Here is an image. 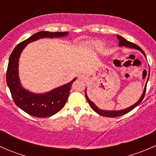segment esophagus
I'll return each mask as SVG.
<instances>
[{
	"label": "esophagus",
	"instance_id": "obj_1",
	"mask_svg": "<svg viewBox=\"0 0 156 156\" xmlns=\"http://www.w3.org/2000/svg\"><path fill=\"white\" fill-rule=\"evenodd\" d=\"M78 78H80V79H84V78H86V76L84 74H79V75H78Z\"/></svg>",
	"mask_w": 156,
	"mask_h": 156
}]
</instances>
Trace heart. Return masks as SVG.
<instances>
[{
	"instance_id": "obj_1",
	"label": "heart",
	"mask_w": 156,
	"mask_h": 156,
	"mask_svg": "<svg viewBox=\"0 0 156 156\" xmlns=\"http://www.w3.org/2000/svg\"><path fill=\"white\" fill-rule=\"evenodd\" d=\"M93 44H94V48H95L96 50H99V51H101V50H103V49L105 48L104 43H103L102 41H96L94 42Z\"/></svg>"
}]
</instances>
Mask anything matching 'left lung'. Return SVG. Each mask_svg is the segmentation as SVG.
Returning a JSON list of instances; mask_svg holds the SVG:
<instances>
[{
	"label": "left lung",
	"instance_id": "obj_1",
	"mask_svg": "<svg viewBox=\"0 0 156 156\" xmlns=\"http://www.w3.org/2000/svg\"><path fill=\"white\" fill-rule=\"evenodd\" d=\"M117 37H118V39H119V46H120V47H126V48H134V49H136V50H140V51L141 53H142L145 56V57L146 58L145 53H144V50H143L142 49L140 48L139 46H137L136 44H133V43H131V42H130V41H127L126 39H125L124 37H121V36H119V35H117ZM149 73H150V70H149V77H148V79H147V81H146V82H148V80H149ZM146 84H146V86H145V88H144V93H143L142 96L140 97V100H138V101L136 102L135 104H133V106H130V107H128L127 108H125V109L116 110V111H108V110L100 109V108H99L97 106H96L95 103H94V102H92L90 100L89 98H88L87 94H86V90H85V97H86V99H87L88 103H89V105L90 106V107L93 108V110H94V111H95L96 112L98 113L99 115H102V116H105V117H109V118L119 117V116H122V115H123L127 114V112H129L131 111L132 109H133V108L136 107V106H137L138 105H139L140 103L142 102V100H144V97H145V93H146ZM86 90H87V89H86Z\"/></svg>",
	"mask_w": 156,
	"mask_h": 156
}]
</instances>
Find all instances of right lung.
<instances>
[{"label":"right lung","mask_w":156,"mask_h":156,"mask_svg":"<svg viewBox=\"0 0 156 156\" xmlns=\"http://www.w3.org/2000/svg\"><path fill=\"white\" fill-rule=\"evenodd\" d=\"M67 31H41L31 35L29 38L19 44L11 53L7 71V84L10 89L15 104L25 112L37 118H47L53 115L65 106L70 93L71 87L76 78L44 94H34L25 89L19 78V59L23 49L28 44L44 37H61L66 36Z\"/></svg>","instance_id":"1"}]
</instances>
